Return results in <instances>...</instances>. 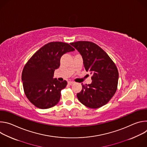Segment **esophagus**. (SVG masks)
<instances>
[{
	"label": "esophagus",
	"mask_w": 147,
	"mask_h": 147,
	"mask_svg": "<svg viewBox=\"0 0 147 147\" xmlns=\"http://www.w3.org/2000/svg\"><path fill=\"white\" fill-rule=\"evenodd\" d=\"M74 83V82H73V81H68V84L69 85H72V84H73Z\"/></svg>",
	"instance_id": "obj_1"
}]
</instances>
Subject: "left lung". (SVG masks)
I'll return each mask as SVG.
<instances>
[{
    "mask_svg": "<svg viewBox=\"0 0 147 147\" xmlns=\"http://www.w3.org/2000/svg\"><path fill=\"white\" fill-rule=\"evenodd\" d=\"M70 45L82 56L86 70L92 74V83L81 84L82 90L77 96L88 108H100L111 99L117 90V68L108 55L92 42L77 41Z\"/></svg>",
    "mask_w": 147,
    "mask_h": 147,
    "instance_id": "obj_1",
    "label": "left lung"
}]
</instances>
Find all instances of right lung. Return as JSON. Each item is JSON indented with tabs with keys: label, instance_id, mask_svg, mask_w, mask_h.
I'll list each match as a JSON object with an SVG mask.
<instances>
[{
	"label": "right lung",
	"instance_id": "1",
	"mask_svg": "<svg viewBox=\"0 0 147 147\" xmlns=\"http://www.w3.org/2000/svg\"><path fill=\"white\" fill-rule=\"evenodd\" d=\"M74 50L67 43L52 42L40 48L27 62L22 80L24 93L34 106L45 109L59 102L61 90L67 82L53 79L54 71L60 66L61 57Z\"/></svg>",
	"mask_w": 147,
	"mask_h": 147
}]
</instances>
